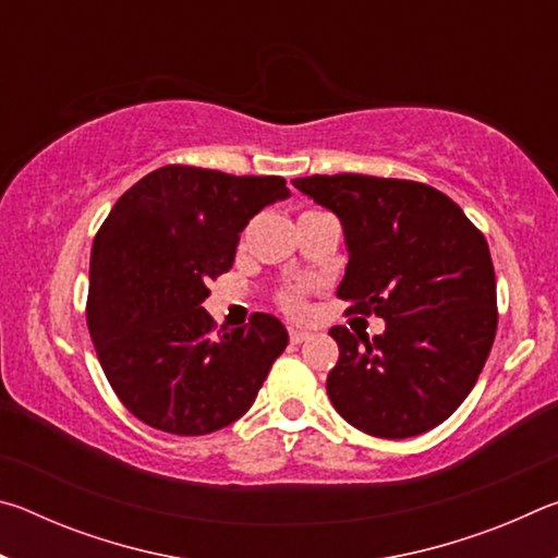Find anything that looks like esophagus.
I'll return each mask as SVG.
<instances>
[{
  "label": "esophagus",
  "mask_w": 558,
  "mask_h": 558,
  "mask_svg": "<svg viewBox=\"0 0 558 558\" xmlns=\"http://www.w3.org/2000/svg\"><path fill=\"white\" fill-rule=\"evenodd\" d=\"M310 335H313V332H307V329H302V327H290V342L292 344L305 342V339H310Z\"/></svg>",
  "instance_id": "34e87169"
}]
</instances>
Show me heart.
I'll use <instances>...</instances> for the list:
<instances>
[{
    "instance_id": "obj_1",
    "label": "heart",
    "mask_w": 558,
    "mask_h": 558,
    "mask_svg": "<svg viewBox=\"0 0 558 558\" xmlns=\"http://www.w3.org/2000/svg\"><path fill=\"white\" fill-rule=\"evenodd\" d=\"M280 305H282V310H288V313L298 315V313H302V307H305V302H302L300 290H286L280 295Z\"/></svg>"
}]
</instances>
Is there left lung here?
<instances>
[{
  "instance_id": "8db88e82",
  "label": "left lung",
  "mask_w": 558,
  "mask_h": 558,
  "mask_svg": "<svg viewBox=\"0 0 558 558\" xmlns=\"http://www.w3.org/2000/svg\"><path fill=\"white\" fill-rule=\"evenodd\" d=\"M332 211L349 263L337 295L376 315L384 335L329 329L339 344L329 401L354 428L411 438L465 401L497 332V286L485 235L428 184L366 174L292 179Z\"/></svg>"
}]
</instances>
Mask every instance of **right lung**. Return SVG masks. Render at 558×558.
<instances>
[{
	"instance_id": "right-lung-1",
	"label": "right lung",
	"mask_w": 558,
	"mask_h": 558,
	"mask_svg": "<svg viewBox=\"0 0 558 558\" xmlns=\"http://www.w3.org/2000/svg\"><path fill=\"white\" fill-rule=\"evenodd\" d=\"M290 196L280 177L169 165L130 186L93 241L88 329L125 409L157 430L204 436L256 401L288 347L278 317L221 327L206 282L233 266L248 221Z\"/></svg>"
}]
</instances>
